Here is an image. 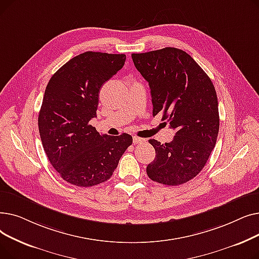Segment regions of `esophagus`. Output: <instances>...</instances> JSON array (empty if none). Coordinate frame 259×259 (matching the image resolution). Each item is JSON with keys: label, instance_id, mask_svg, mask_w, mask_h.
I'll list each match as a JSON object with an SVG mask.
<instances>
[{"label": "esophagus", "instance_id": "esophagus-1", "mask_svg": "<svg viewBox=\"0 0 259 259\" xmlns=\"http://www.w3.org/2000/svg\"><path fill=\"white\" fill-rule=\"evenodd\" d=\"M146 142V140L142 139V138H138V137H133V143L135 145H141V144H144Z\"/></svg>", "mask_w": 259, "mask_h": 259}]
</instances>
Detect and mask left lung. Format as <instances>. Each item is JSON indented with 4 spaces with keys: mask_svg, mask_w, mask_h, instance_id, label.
Wrapping results in <instances>:
<instances>
[{
    "mask_svg": "<svg viewBox=\"0 0 259 259\" xmlns=\"http://www.w3.org/2000/svg\"><path fill=\"white\" fill-rule=\"evenodd\" d=\"M131 57L150 87L153 116L161 113L176 131L170 143L149 140L156 155L147 174L162 185H183L205 167L216 144L220 114L214 85L181 49L166 47Z\"/></svg>",
    "mask_w": 259,
    "mask_h": 259,
    "instance_id": "obj_1",
    "label": "left lung"
}]
</instances>
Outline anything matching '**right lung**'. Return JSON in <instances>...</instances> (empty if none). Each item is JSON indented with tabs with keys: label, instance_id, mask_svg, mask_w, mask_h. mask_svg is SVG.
Returning a JSON list of instances; mask_svg holds the SVG:
<instances>
[{
	"label": "right lung",
	"instance_id": "1",
	"mask_svg": "<svg viewBox=\"0 0 259 259\" xmlns=\"http://www.w3.org/2000/svg\"><path fill=\"white\" fill-rule=\"evenodd\" d=\"M125 54L87 51L54 73L38 113V131L46 155L61 178L92 187L111 178L132 144V137L101 135L89 121L97 116L101 87L120 70Z\"/></svg>",
	"mask_w": 259,
	"mask_h": 259
}]
</instances>
